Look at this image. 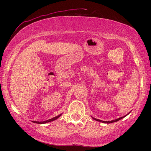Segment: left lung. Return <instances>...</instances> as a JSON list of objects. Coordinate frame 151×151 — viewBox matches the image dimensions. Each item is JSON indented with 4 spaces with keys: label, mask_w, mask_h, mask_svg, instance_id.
Listing matches in <instances>:
<instances>
[{
    "label": "left lung",
    "mask_w": 151,
    "mask_h": 151,
    "mask_svg": "<svg viewBox=\"0 0 151 151\" xmlns=\"http://www.w3.org/2000/svg\"><path fill=\"white\" fill-rule=\"evenodd\" d=\"M129 114H127V115H125V116H123V117H119V118H118V119H115V120H113V121H101V120H99V119H96V118H94V117H92L94 120H96V121H99V122H103V123H106V124H109V123H113V122H117V121H119V120H121V119H122V118H124V117H125L126 116H127Z\"/></svg>",
    "instance_id": "1"
}]
</instances>
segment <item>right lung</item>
<instances>
[{
    "mask_svg": "<svg viewBox=\"0 0 151 151\" xmlns=\"http://www.w3.org/2000/svg\"><path fill=\"white\" fill-rule=\"evenodd\" d=\"M61 115H62V114H59V116H55V117H53V118L51 119H48V120L45 121H43V122L33 121V122H34V123H36V124H45V123H47V122H51V121H54V120H55V119H58V117H60Z\"/></svg>",
    "mask_w": 151,
    "mask_h": 151,
    "instance_id": "1",
    "label": "right lung"
}]
</instances>
